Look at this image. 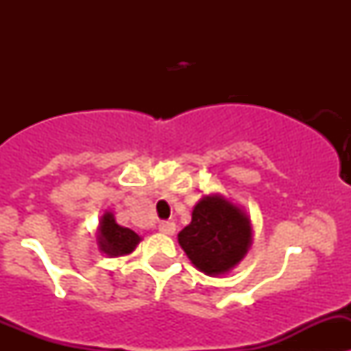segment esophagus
<instances>
[{
    "instance_id": "obj_1",
    "label": "esophagus",
    "mask_w": 351,
    "mask_h": 351,
    "mask_svg": "<svg viewBox=\"0 0 351 351\" xmlns=\"http://www.w3.org/2000/svg\"><path fill=\"white\" fill-rule=\"evenodd\" d=\"M176 231V224L173 221H165L159 224V232H162V234H168V236H173Z\"/></svg>"
}]
</instances>
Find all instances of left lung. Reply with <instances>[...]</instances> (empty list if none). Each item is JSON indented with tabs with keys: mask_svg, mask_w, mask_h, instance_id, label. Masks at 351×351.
<instances>
[{
	"mask_svg": "<svg viewBox=\"0 0 351 351\" xmlns=\"http://www.w3.org/2000/svg\"><path fill=\"white\" fill-rule=\"evenodd\" d=\"M178 243L193 267L208 277L228 275L253 243L250 215L222 193L197 202L192 222L178 232Z\"/></svg>",
	"mask_w": 351,
	"mask_h": 351,
	"instance_id": "left-lung-1",
	"label": "left lung"
}]
</instances>
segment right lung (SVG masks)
Instances as JSON below:
<instances>
[{"instance_id": "1", "label": "right lung", "mask_w": 351, "mask_h": 351, "mask_svg": "<svg viewBox=\"0 0 351 351\" xmlns=\"http://www.w3.org/2000/svg\"><path fill=\"white\" fill-rule=\"evenodd\" d=\"M97 243L98 250L108 258H119L132 253L141 243V236L136 234L132 229L117 224L113 212L107 210L101 215L100 224H98Z\"/></svg>"}]
</instances>
